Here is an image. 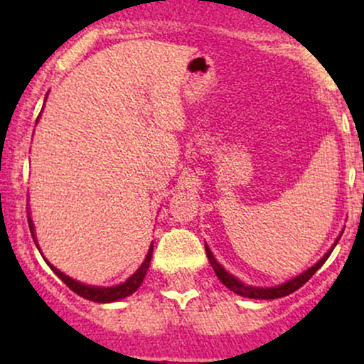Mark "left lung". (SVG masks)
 Segmentation results:
<instances>
[{
    "mask_svg": "<svg viewBox=\"0 0 364 364\" xmlns=\"http://www.w3.org/2000/svg\"><path fill=\"white\" fill-rule=\"evenodd\" d=\"M339 240H341V236L337 237L336 243H333V246L337 245V241H339ZM333 246L328 250L327 253L323 255V257L320 258L318 262L315 263V265L310 267V269H308V270H304L303 274L296 275V277L289 279V281L279 284V286H272V287H257V286H248V284H243V282L240 281V279L235 277V275L229 274L228 270H225L224 267L215 260L214 253L210 252V248H208L207 245H205V252H207L208 262H210V265H212V269H214L215 275H217V277H219V281L223 282L229 291L236 292V294L243 296V298H250V299H277V298H284V296L291 294V292H294L296 289H299V287H301L304 282L310 281L311 275L315 274L316 270H318L325 262H327V258L330 257V253H332Z\"/></svg>",
    "mask_w": 364,
    "mask_h": 364,
    "instance_id": "1",
    "label": "left lung"
}]
</instances>
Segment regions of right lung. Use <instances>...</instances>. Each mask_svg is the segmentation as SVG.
<instances>
[{
  "label": "right lung",
  "instance_id": "1",
  "mask_svg": "<svg viewBox=\"0 0 364 364\" xmlns=\"http://www.w3.org/2000/svg\"><path fill=\"white\" fill-rule=\"evenodd\" d=\"M37 121H39V118H37ZM27 214H28V228H31L32 237H34V243L37 246V250H39V252H41L39 243H37V237H36L34 223H32V219H31V212H27ZM152 252H154V245H150L147 257H145L144 263H141V265L139 267V270H136V272L133 274L132 277H128L124 282L118 284V286H109V287L89 286V284H82V282L75 281V279L68 277V275L63 274L61 270H58L56 267L51 265V263L48 262V258H44V260H46V263H48L49 267H51L53 272L56 274L58 277H60L61 281L70 287V289H72L73 292H77L78 296H82V298L89 299V301H94V303H112V301H119V299L127 298V296L133 294V292L139 289L140 284L144 282L145 275H147V270H149V267H150V258H152ZM41 255H43V253H41Z\"/></svg>",
  "mask_w": 364,
  "mask_h": 364
}]
</instances>
